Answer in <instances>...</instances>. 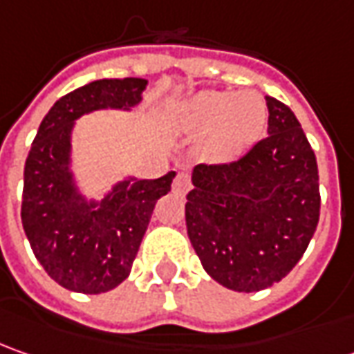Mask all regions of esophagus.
I'll return each instance as SVG.
<instances>
[{
    "mask_svg": "<svg viewBox=\"0 0 354 354\" xmlns=\"http://www.w3.org/2000/svg\"><path fill=\"white\" fill-rule=\"evenodd\" d=\"M174 192L176 194H186L189 188H192V180H189L188 172H178L176 178H174Z\"/></svg>",
    "mask_w": 354,
    "mask_h": 354,
    "instance_id": "1",
    "label": "esophagus"
}]
</instances>
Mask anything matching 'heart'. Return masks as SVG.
<instances>
[{
	"label": "heart",
	"mask_w": 354,
	"mask_h": 354,
	"mask_svg": "<svg viewBox=\"0 0 354 354\" xmlns=\"http://www.w3.org/2000/svg\"><path fill=\"white\" fill-rule=\"evenodd\" d=\"M266 104L257 92L209 90L194 95L180 109L178 127L205 131L201 153L215 162H229L249 149L266 127Z\"/></svg>",
	"instance_id": "1"
}]
</instances>
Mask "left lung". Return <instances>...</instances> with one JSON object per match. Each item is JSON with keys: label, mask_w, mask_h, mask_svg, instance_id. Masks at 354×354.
I'll use <instances>...</instances> for the list:
<instances>
[{"label": "left lung", "mask_w": 354, "mask_h": 354, "mask_svg": "<svg viewBox=\"0 0 354 354\" xmlns=\"http://www.w3.org/2000/svg\"><path fill=\"white\" fill-rule=\"evenodd\" d=\"M268 135L237 160L194 168L186 227L205 272L235 292H259L298 264L319 221V174L294 111L274 97Z\"/></svg>", "instance_id": "left-lung-1"}]
</instances>
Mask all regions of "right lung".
<instances>
[{"instance_id":"1","label":"right lung","mask_w":354,"mask_h":354,"mask_svg":"<svg viewBox=\"0 0 354 354\" xmlns=\"http://www.w3.org/2000/svg\"><path fill=\"white\" fill-rule=\"evenodd\" d=\"M142 78L95 80L62 95L43 119L25 162L21 221L37 261L62 288L102 294L131 272L154 203L170 192L174 172L156 180H125L100 203L82 200L68 170L74 119L133 107Z\"/></svg>"}]
</instances>
